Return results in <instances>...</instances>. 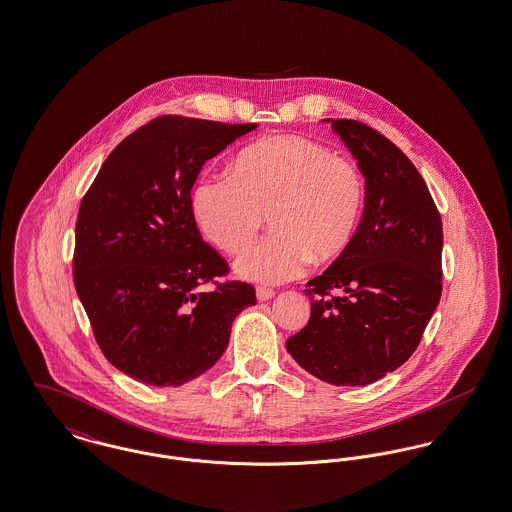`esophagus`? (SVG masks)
Listing matches in <instances>:
<instances>
[{"label": "esophagus", "instance_id": "34e87169", "mask_svg": "<svg viewBox=\"0 0 512 512\" xmlns=\"http://www.w3.org/2000/svg\"><path fill=\"white\" fill-rule=\"evenodd\" d=\"M257 299L259 301H268V299H272L276 292L274 290H270V288H257Z\"/></svg>", "mask_w": 512, "mask_h": 512}]
</instances>
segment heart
I'll use <instances>...</instances> for the list:
<instances>
[{"instance_id": "heart-1", "label": "heart", "mask_w": 512, "mask_h": 512, "mask_svg": "<svg viewBox=\"0 0 512 512\" xmlns=\"http://www.w3.org/2000/svg\"><path fill=\"white\" fill-rule=\"evenodd\" d=\"M365 182L353 161L303 136L255 142L234 159L232 176H201L192 190L197 228L226 253H238L270 215L272 236L247 247L236 272L257 284H284L311 261L328 265L355 242Z\"/></svg>"}]
</instances>
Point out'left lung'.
Instances as JSON below:
<instances>
[{
	"label": "left lung",
	"instance_id": "8db88e82",
	"mask_svg": "<svg viewBox=\"0 0 512 512\" xmlns=\"http://www.w3.org/2000/svg\"><path fill=\"white\" fill-rule=\"evenodd\" d=\"M365 176L349 251L307 282L311 318L286 341L297 365L334 386H366L403 365L441 297L443 228L420 172L363 122L324 119Z\"/></svg>",
	"mask_w": 512,
	"mask_h": 512
}]
</instances>
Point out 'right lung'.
I'll return each instance as SVG.
<instances>
[{
    "label": "right lung",
    "instance_id": "add662e5",
    "mask_svg": "<svg viewBox=\"0 0 512 512\" xmlns=\"http://www.w3.org/2000/svg\"><path fill=\"white\" fill-rule=\"evenodd\" d=\"M257 124L159 117L101 165L76 219L74 288L105 359L147 386H182L207 372L255 288L226 282L205 244L192 188L201 167Z\"/></svg>",
    "mask_w": 512,
    "mask_h": 512
}]
</instances>
